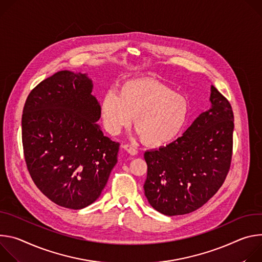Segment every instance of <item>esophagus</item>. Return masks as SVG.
<instances>
[{"label": "esophagus", "mask_w": 262, "mask_h": 262, "mask_svg": "<svg viewBox=\"0 0 262 262\" xmlns=\"http://www.w3.org/2000/svg\"><path fill=\"white\" fill-rule=\"evenodd\" d=\"M123 148L130 154V155H136L137 154V150H136V148H134L133 146H131V144H128V143H126V144H124L123 146Z\"/></svg>", "instance_id": "1"}]
</instances>
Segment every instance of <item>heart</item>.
Instances as JSON below:
<instances>
[{
  "label": "heart",
  "mask_w": 262,
  "mask_h": 262,
  "mask_svg": "<svg viewBox=\"0 0 262 262\" xmlns=\"http://www.w3.org/2000/svg\"><path fill=\"white\" fill-rule=\"evenodd\" d=\"M101 118L110 134H119L133 121L141 140L150 147H164L175 140L187 124L190 106L167 85L153 79L122 84L108 91L100 105Z\"/></svg>",
  "instance_id": "b5f03b06"
}]
</instances>
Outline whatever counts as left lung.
<instances>
[{
  "mask_svg": "<svg viewBox=\"0 0 262 262\" xmlns=\"http://www.w3.org/2000/svg\"><path fill=\"white\" fill-rule=\"evenodd\" d=\"M211 107L190 127L159 150L144 153L143 184L150 205L172 216L202 207L223 185L233 149L234 115L229 101L211 86Z\"/></svg>",
  "mask_w": 262,
  "mask_h": 262,
  "instance_id": "obj_1",
  "label": "left lung"
}]
</instances>
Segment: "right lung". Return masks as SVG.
Returning a JSON list of instances; mask_svg holds the SVG:
<instances>
[{"label":"right lung","mask_w":262,"mask_h":262,"mask_svg":"<svg viewBox=\"0 0 262 262\" xmlns=\"http://www.w3.org/2000/svg\"><path fill=\"white\" fill-rule=\"evenodd\" d=\"M86 74L60 71L29 94L21 118L26 164L55 204L82 209L101 195L118 162L120 143L97 122L100 104Z\"/></svg>","instance_id":"1"}]
</instances>
